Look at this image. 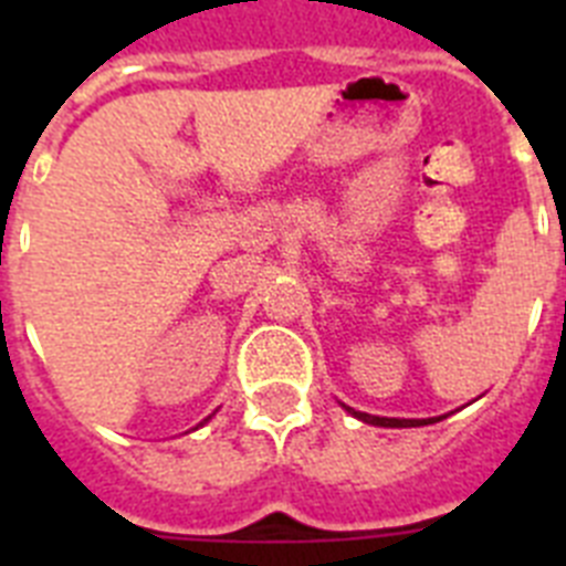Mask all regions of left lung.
<instances>
[{"label": "left lung", "mask_w": 566, "mask_h": 566, "mask_svg": "<svg viewBox=\"0 0 566 566\" xmlns=\"http://www.w3.org/2000/svg\"><path fill=\"white\" fill-rule=\"evenodd\" d=\"M345 411L352 413L354 419H359V422L365 424H377V428H419V424H433L439 422V419L444 417H431V419H391V417H371V413H363V411H354V408H348V405H343Z\"/></svg>", "instance_id": "left-lung-1"}]
</instances>
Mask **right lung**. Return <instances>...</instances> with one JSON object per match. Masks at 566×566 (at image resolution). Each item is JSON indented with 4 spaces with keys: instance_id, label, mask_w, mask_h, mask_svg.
I'll list each match as a JSON object with an SVG mask.
<instances>
[{
    "instance_id": "obj_1",
    "label": "right lung",
    "mask_w": 566,
    "mask_h": 566,
    "mask_svg": "<svg viewBox=\"0 0 566 566\" xmlns=\"http://www.w3.org/2000/svg\"><path fill=\"white\" fill-rule=\"evenodd\" d=\"M212 417H214V413H209V417H207V419H203V422H201V424H195L192 431H198V428H203V424H207V422H209V419H212Z\"/></svg>"
}]
</instances>
